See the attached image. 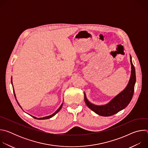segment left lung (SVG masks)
I'll use <instances>...</instances> for the list:
<instances>
[{
	"instance_id": "left-lung-1",
	"label": "left lung",
	"mask_w": 148,
	"mask_h": 148,
	"mask_svg": "<svg viewBox=\"0 0 148 148\" xmlns=\"http://www.w3.org/2000/svg\"><path fill=\"white\" fill-rule=\"evenodd\" d=\"M130 59L131 74L128 85L122 91L113 98L108 103L102 105L93 104L88 100L86 93L84 92V101L86 103L90 109L97 114L103 116L113 115L125 108L131 102L134 92V87L136 82V74L131 56Z\"/></svg>"
}]
</instances>
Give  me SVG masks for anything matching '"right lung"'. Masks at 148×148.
<instances>
[{
	"instance_id": "add662e5",
	"label": "right lung",
	"mask_w": 148,
	"mask_h": 148,
	"mask_svg": "<svg viewBox=\"0 0 148 148\" xmlns=\"http://www.w3.org/2000/svg\"><path fill=\"white\" fill-rule=\"evenodd\" d=\"M11 82H12V84L13 85V82H12V78H11ZM13 93H14V97H15V98L16 99V94H15V93H14V88H13ZM16 101H17V102L18 103V105L20 107V104L18 103V101H17V100L16 99ZM62 104H63V102L61 103V105H60V107H59V108L54 112V113H53V114H51V115H49V116H45V117H43V118H36V117H35V116H33L34 118H35V119H49V118H51V117H53V116H54L57 112H58L59 111H60V110L61 109V108H62ZM21 108H22V107H21ZM29 115H30V114H29Z\"/></svg>"
}]
</instances>
